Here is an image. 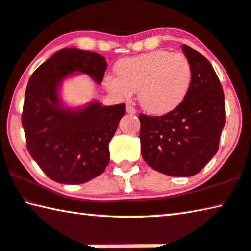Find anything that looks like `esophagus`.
I'll return each mask as SVG.
<instances>
[{
  "label": "esophagus",
  "instance_id": "34e87169",
  "mask_svg": "<svg viewBox=\"0 0 251 251\" xmlns=\"http://www.w3.org/2000/svg\"><path fill=\"white\" fill-rule=\"evenodd\" d=\"M126 113H130V114H136L137 113V110L131 105H126Z\"/></svg>",
  "mask_w": 251,
  "mask_h": 251
}]
</instances>
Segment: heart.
I'll use <instances>...</instances> for the list:
<instances>
[{
	"mask_svg": "<svg viewBox=\"0 0 251 251\" xmlns=\"http://www.w3.org/2000/svg\"><path fill=\"white\" fill-rule=\"evenodd\" d=\"M115 73L117 77H105L106 90L126 100L138 90L141 106L156 115L176 110L188 95L193 79L187 57L163 49L119 60Z\"/></svg>",
	"mask_w": 251,
	"mask_h": 251,
	"instance_id": "1",
	"label": "heart"
}]
</instances>
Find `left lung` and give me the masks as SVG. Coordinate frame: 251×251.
Returning a JSON list of instances; mask_svg holds the SVG:
<instances>
[{"mask_svg": "<svg viewBox=\"0 0 251 251\" xmlns=\"http://www.w3.org/2000/svg\"><path fill=\"white\" fill-rule=\"evenodd\" d=\"M193 69L185 101L161 117L139 114L141 155L150 167L169 176L188 177L201 172L219 149L226 123L225 94L205 57L183 45Z\"/></svg>", "mask_w": 251, "mask_h": 251, "instance_id": "8db88e82", "label": "left lung"}]
</instances>
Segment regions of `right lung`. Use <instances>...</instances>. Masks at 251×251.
<instances>
[{
    "label": "right lung",
    "instance_id": "1",
    "mask_svg": "<svg viewBox=\"0 0 251 251\" xmlns=\"http://www.w3.org/2000/svg\"><path fill=\"white\" fill-rule=\"evenodd\" d=\"M105 69V58L99 53L64 48L30 77L22 111L26 148L57 183H86L109 164V144L126 113L125 104L103 106L92 102L84 109H66L58 93L61 82L74 72L100 84Z\"/></svg>",
    "mask_w": 251,
    "mask_h": 251
}]
</instances>
